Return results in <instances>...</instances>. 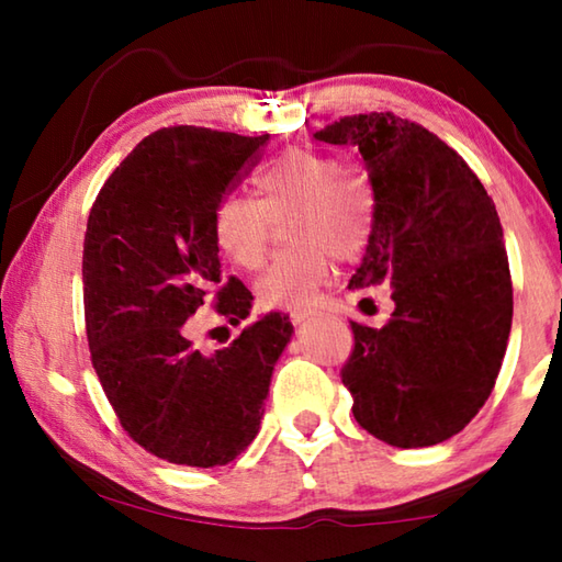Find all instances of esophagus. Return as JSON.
<instances>
[{"label": "esophagus", "mask_w": 562, "mask_h": 562, "mask_svg": "<svg viewBox=\"0 0 562 562\" xmlns=\"http://www.w3.org/2000/svg\"><path fill=\"white\" fill-rule=\"evenodd\" d=\"M317 317H322V312H317V310H302V312H292V315H290L294 325H304V322H312Z\"/></svg>", "instance_id": "34e87169"}]
</instances>
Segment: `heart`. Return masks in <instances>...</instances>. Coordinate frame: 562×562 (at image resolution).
Instances as JSON below:
<instances>
[{
	"label": "heart",
	"instance_id": "b5f03b06",
	"mask_svg": "<svg viewBox=\"0 0 562 562\" xmlns=\"http://www.w3.org/2000/svg\"><path fill=\"white\" fill-rule=\"evenodd\" d=\"M255 201L227 195L213 213V235L235 265L255 270L268 250L270 221L288 214V240L258 278V294L270 307H302L329 278V255L355 260L374 231L372 178L357 164L292 148L265 164L252 178Z\"/></svg>",
	"mask_w": 562,
	"mask_h": 562
}]
</instances>
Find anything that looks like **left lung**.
<instances>
[{
    "label": "left lung",
    "instance_id": "8db88e82",
    "mask_svg": "<svg viewBox=\"0 0 562 562\" xmlns=\"http://www.w3.org/2000/svg\"><path fill=\"white\" fill-rule=\"evenodd\" d=\"M315 138L359 148L374 186V231L349 288L386 280L394 300L382 329L351 322V412L389 446L441 443L486 404L506 355L513 288L496 205L453 148L389 111Z\"/></svg>",
    "mask_w": 562,
    "mask_h": 562
}]
</instances>
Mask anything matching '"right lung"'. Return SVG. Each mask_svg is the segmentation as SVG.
<instances>
[{"instance_id":"obj_1","label":"right lung","mask_w":562,"mask_h":562,"mask_svg":"<svg viewBox=\"0 0 562 562\" xmlns=\"http://www.w3.org/2000/svg\"><path fill=\"white\" fill-rule=\"evenodd\" d=\"M270 136L173 126L113 170L83 237L91 361L123 429L158 459L195 469L235 461L260 431L292 322L270 312L231 345H193L198 307L221 282L213 213ZM215 310L240 325L252 294L231 278Z\"/></svg>"}]
</instances>
